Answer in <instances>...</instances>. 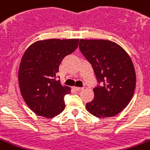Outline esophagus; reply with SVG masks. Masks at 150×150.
I'll return each mask as SVG.
<instances>
[{"instance_id": "obj_1", "label": "esophagus", "mask_w": 150, "mask_h": 150, "mask_svg": "<svg viewBox=\"0 0 150 150\" xmlns=\"http://www.w3.org/2000/svg\"><path fill=\"white\" fill-rule=\"evenodd\" d=\"M73 88L75 89V91H79L82 90L83 88H81V87H74Z\"/></svg>"}]
</instances>
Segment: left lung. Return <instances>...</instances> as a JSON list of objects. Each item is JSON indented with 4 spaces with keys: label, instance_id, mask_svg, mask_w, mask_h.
I'll return each mask as SVG.
<instances>
[{
    "label": "left lung",
    "instance_id": "1",
    "mask_svg": "<svg viewBox=\"0 0 150 150\" xmlns=\"http://www.w3.org/2000/svg\"><path fill=\"white\" fill-rule=\"evenodd\" d=\"M79 49L98 82L94 88V99L86 104L87 110L99 118L117 115L127 106L135 90L131 59L121 46L110 40H80Z\"/></svg>",
    "mask_w": 150,
    "mask_h": 150
}]
</instances>
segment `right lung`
<instances>
[{"instance_id": "obj_1", "label": "right lung", "mask_w": 150, "mask_h": 150, "mask_svg": "<svg viewBox=\"0 0 150 150\" xmlns=\"http://www.w3.org/2000/svg\"><path fill=\"white\" fill-rule=\"evenodd\" d=\"M78 45V39L40 40L23 54L19 68V85L26 104L37 115L52 118L65 109L64 97L71 93V89L56 81V74L62 59Z\"/></svg>"}]
</instances>
